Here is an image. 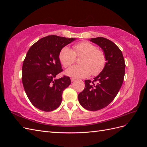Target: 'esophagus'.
<instances>
[{"mask_svg":"<svg viewBox=\"0 0 147 147\" xmlns=\"http://www.w3.org/2000/svg\"><path fill=\"white\" fill-rule=\"evenodd\" d=\"M70 80H71V82H74V81H75L76 79H75V78H71Z\"/></svg>","mask_w":147,"mask_h":147,"instance_id":"34e87169","label":"esophagus"}]
</instances>
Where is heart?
I'll list each match as a JSON object with an SVG mask.
<instances>
[{
    "instance_id": "obj_1",
    "label": "heart",
    "mask_w": 147,
    "mask_h": 147,
    "mask_svg": "<svg viewBox=\"0 0 147 147\" xmlns=\"http://www.w3.org/2000/svg\"><path fill=\"white\" fill-rule=\"evenodd\" d=\"M74 50L64 47L59 52V58L64 67H69L76 59H80V65H75L65 71L68 76L75 78H85L91 74L92 76L99 75L104 69L107 58L104 51L90 42L83 41L73 47Z\"/></svg>"
}]
</instances>
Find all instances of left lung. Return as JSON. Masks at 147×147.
<instances>
[{
	"mask_svg": "<svg viewBox=\"0 0 147 147\" xmlns=\"http://www.w3.org/2000/svg\"><path fill=\"white\" fill-rule=\"evenodd\" d=\"M90 40L104 50L107 62L100 74L91 81H84V89L79 93L80 104L85 109L97 111L112 102L121 88L125 74V62L120 49L104 37L92 38Z\"/></svg>",
	"mask_w": 147,
	"mask_h": 147,
	"instance_id": "8db88e82",
	"label": "left lung"
}]
</instances>
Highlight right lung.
Returning a JSON list of instances; mask_svg holds the SVG:
<instances>
[{
    "label": "right lung",
    "instance_id": "right-lung-1",
    "mask_svg": "<svg viewBox=\"0 0 147 147\" xmlns=\"http://www.w3.org/2000/svg\"><path fill=\"white\" fill-rule=\"evenodd\" d=\"M75 38L51 35L43 37L30 47L23 61L22 82L32 104L44 112H51L61 105L63 91L71 83L62 72L59 52Z\"/></svg>",
    "mask_w": 147,
    "mask_h": 147
}]
</instances>
